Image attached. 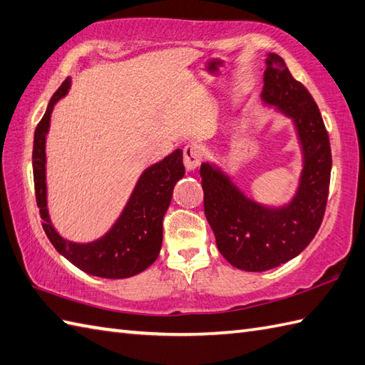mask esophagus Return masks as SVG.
Listing matches in <instances>:
<instances>
[{"mask_svg": "<svg viewBox=\"0 0 365 365\" xmlns=\"http://www.w3.org/2000/svg\"><path fill=\"white\" fill-rule=\"evenodd\" d=\"M203 153H201L198 145H185L184 147V165L187 168V172H193L201 162Z\"/></svg>", "mask_w": 365, "mask_h": 365, "instance_id": "34e87169", "label": "esophagus"}]
</instances>
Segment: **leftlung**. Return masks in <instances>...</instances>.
<instances>
[{
  "label": "left lung",
  "mask_w": 365,
  "mask_h": 365,
  "mask_svg": "<svg viewBox=\"0 0 365 365\" xmlns=\"http://www.w3.org/2000/svg\"><path fill=\"white\" fill-rule=\"evenodd\" d=\"M265 66L261 98L292 120L302 150L303 170L294 197L281 206L257 203L220 167L209 162L200 167L205 214L217 248L245 272L274 269L309 245L325 214L331 176L329 137L319 106L278 54H267Z\"/></svg>",
  "instance_id": "1"
}]
</instances>
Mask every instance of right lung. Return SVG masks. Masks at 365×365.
<instances>
[{"label":"right lung","instance_id":"obj_1","mask_svg":"<svg viewBox=\"0 0 365 365\" xmlns=\"http://www.w3.org/2000/svg\"><path fill=\"white\" fill-rule=\"evenodd\" d=\"M67 78L48 103L45 115L34 133L32 170L36 200L43 231L53 247L68 261L88 274L109 279L129 278L143 272L156 261L162 247V220L172 203L175 184L184 176L182 151L175 150L167 158L143 170L131 197L110 230L93 242L78 244L56 231L48 212L46 200V134L54 104L68 93Z\"/></svg>","mask_w":365,"mask_h":365}]
</instances>
